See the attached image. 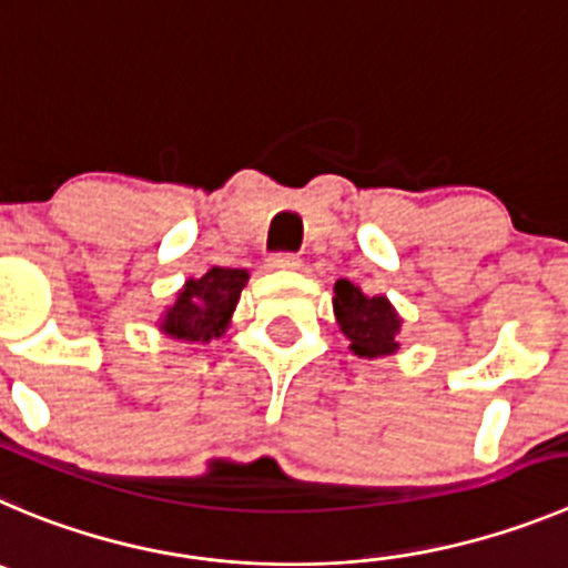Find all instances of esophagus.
<instances>
[{"label":"esophagus","mask_w":568,"mask_h":568,"mask_svg":"<svg viewBox=\"0 0 568 568\" xmlns=\"http://www.w3.org/2000/svg\"><path fill=\"white\" fill-rule=\"evenodd\" d=\"M300 266H302V260L291 252H280L268 257V268H274V272H294V268Z\"/></svg>","instance_id":"esophagus-1"}]
</instances>
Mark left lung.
<instances>
[{
    "label": "left lung",
    "mask_w": 568,
    "mask_h": 568,
    "mask_svg": "<svg viewBox=\"0 0 568 568\" xmlns=\"http://www.w3.org/2000/svg\"><path fill=\"white\" fill-rule=\"evenodd\" d=\"M333 314L358 358L392 356L400 347V316L386 296H367L349 280H338L333 288Z\"/></svg>",
    "instance_id": "8db88e82"
}]
</instances>
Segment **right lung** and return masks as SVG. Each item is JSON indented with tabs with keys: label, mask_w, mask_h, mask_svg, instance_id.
I'll return each mask as SVG.
<instances>
[{
	"label": "right lung",
	"mask_w": 568,
	"mask_h": 568,
	"mask_svg": "<svg viewBox=\"0 0 568 568\" xmlns=\"http://www.w3.org/2000/svg\"><path fill=\"white\" fill-rule=\"evenodd\" d=\"M246 268L212 266L204 277L187 280L176 302L164 311L159 331L179 342L204 344L226 331L241 291L246 285Z\"/></svg>",
	"instance_id": "1"
}]
</instances>
